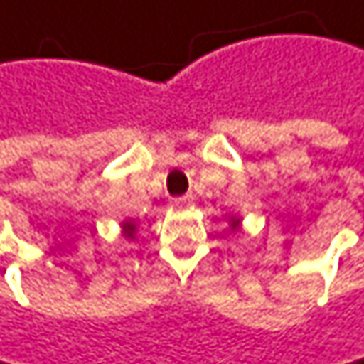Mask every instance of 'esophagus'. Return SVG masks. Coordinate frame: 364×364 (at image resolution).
Returning a JSON list of instances; mask_svg holds the SVG:
<instances>
[{"mask_svg": "<svg viewBox=\"0 0 364 364\" xmlns=\"http://www.w3.org/2000/svg\"><path fill=\"white\" fill-rule=\"evenodd\" d=\"M188 205H190V198H188V196H183V198H174V200H172V207H174V209H183V207H188Z\"/></svg>", "mask_w": 364, "mask_h": 364, "instance_id": "34e87169", "label": "esophagus"}]
</instances>
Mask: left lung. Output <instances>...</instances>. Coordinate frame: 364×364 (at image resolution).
Segmentation results:
<instances>
[{
	"label": "left lung",
	"instance_id": "left-lung-1",
	"mask_svg": "<svg viewBox=\"0 0 364 364\" xmlns=\"http://www.w3.org/2000/svg\"><path fill=\"white\" fill-rule=\"evenodd\" d=\"M228 224H230L232 230H237V228L242 226V218H237V215H228Z\"/></svg>",
	"mask_w": 364,
	"mask_h": 364
}]
</instances>
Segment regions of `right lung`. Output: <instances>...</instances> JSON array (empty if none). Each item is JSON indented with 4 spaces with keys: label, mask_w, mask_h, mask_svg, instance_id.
<instances>
[{
    "label": "right lung",
    "mask_w": 364,
    "mask_h": 364,
    "mask_svg": "<svg viewBox=\"0 0 364 364\" xmlns=\"http://www.w3.org/2000/svg\"><path fill=\"white\" fill-rule=\"evenodd\" d=\"M120 228H122V235L127 240H136V228H138V224L134 220H122L120 222Z\"/></svg>",
    "instance_id": "1"
}]
</instances>
